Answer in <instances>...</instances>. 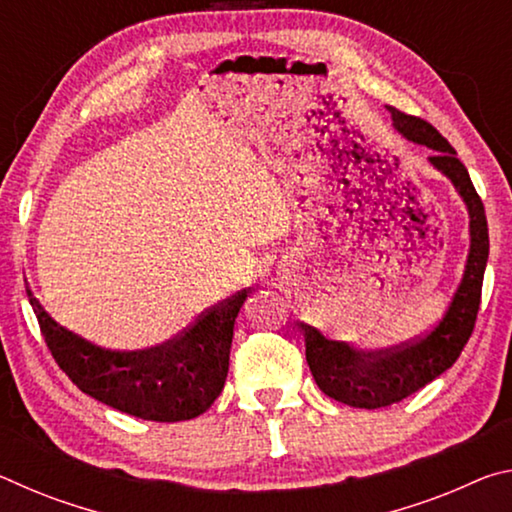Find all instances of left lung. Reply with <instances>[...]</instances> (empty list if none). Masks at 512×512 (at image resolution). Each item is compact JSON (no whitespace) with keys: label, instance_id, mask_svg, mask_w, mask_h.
<instances>
[{"label":"left lung","instance_id":"1","mask_svg":"<svg viewBox=\"0 0 512 512\" xmlns=\"http://www.w3.org/2000/svg\"><path fill=\"white\" fill-rule=\"evenodd\" d=\"M386 110L391 112L393 128L404 140L433 151L431 158H427L429 164L443 173L454 185L456 194L461 196L467 219H470V248H467L461 282H458L443 318L422 339L404 343L393 350L366 352L354 348L352 343L327 339L320 329L300 323L302 336H305L307 363L318 388L332 400L354 406V409L391 406L420 391L422 386H427L429 381L454 366L474 329L490 250L483 203L465 164L456 158L452 144L427 121L404 115L391 106Z\"/></svg>","mask_w":512,"mask_h":512}]
</instances>
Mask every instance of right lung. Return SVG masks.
Masks as SVG:
<instances>
[{
  "label": "right lung",
  "mask_w": 512,
  "mask_h": 512,
  "mask_svg": "<svg viewBox=\"0 0 512 512\" xmlns=\"http://www.w3.org/2000/svg\"><path fill=\"white\" fill-rule=\"evenodd\" d=\"M248 289L223 300L176 339L149 350H110L47 314L27 287L42 336L65 375L85 395L142 420L178 422L205 413L223 391L235 320Z\"/></svg>",
  "instance_id": "1"
}]
</instances>
